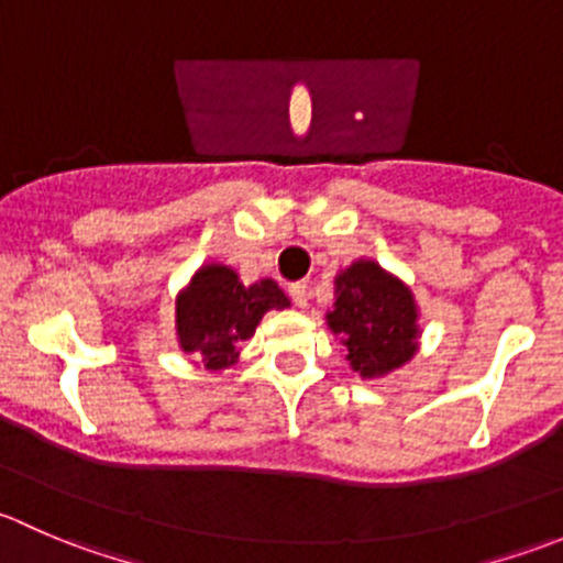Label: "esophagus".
Here are the masks:
<instances>
[{
    "mask_svg": "<svg viewBox=\"0 0 563 563\" xmlns=\"http://www.w3.org/2000/svg\"><path fill=\"white\" fill-rule=\"evenodd\" d=\"M288 297H291V302L297 308H305L308 305V283H291L288 286Z\"/></svg>",
    "mask_w": 563,
    "mask_h": 563,
    "instance_id": "34e87169",
    "label": "esophagus"
}]
</instances>
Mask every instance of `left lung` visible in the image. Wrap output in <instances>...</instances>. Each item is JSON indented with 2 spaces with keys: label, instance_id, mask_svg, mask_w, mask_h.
<instances>
[{
  "label": "left lung",
  "instance_id": "obj_1",
  "mask_svg": "<svg viewBox=\"0 0 563 563\" xmlns=\"http://www.w3.org/2000/svg\"><path fill=\"white\" fill-rule=\"evenodd\" d=\"M327 321L349 349L345 360L360 376L376 378L408 362L417 351V308L411 291L373 261H356L334 280Z\"/></svg>",
  "mask_w": 563,
  "mask_h": 563
}]
</instances>
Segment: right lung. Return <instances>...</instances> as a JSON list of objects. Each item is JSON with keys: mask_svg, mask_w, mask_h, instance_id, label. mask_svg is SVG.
Returning a JSON list of instances; mask_svg holds the SVG:
<instances>
[{"mask_svg": "<svg viewBox=\"0 0 563 563\" xmlns=\"http://www.w3.org/2000/svg\"><path fill=\"white\" fill-rule=\"evenodd\" d=\"M272 308H288L275 280L242 286L229 266H203L176 302L181 349L209 371L231 365L242 340L253 338L261 316Z\"/></svg>", "mask_w": 563, "mask_h": 563, "instance_id": "obj_1", "label": "right lung"}]
</instances>
